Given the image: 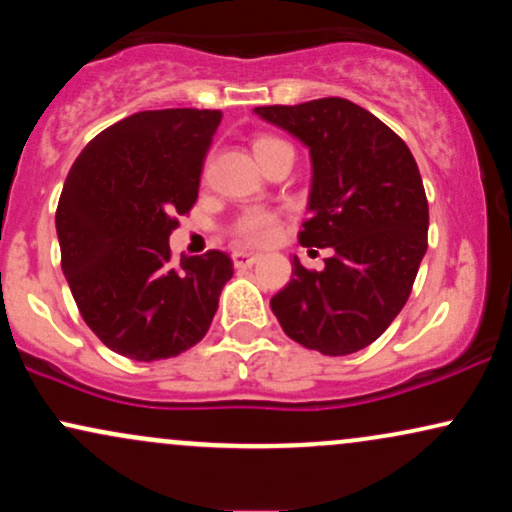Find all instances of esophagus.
Wrapping results in <instances>:
<instances>
[{
    "label": "esophagus",
    "mask_w": 512,
    "mask_h": 512,
    "mask_svg": "<svg viewBox=\"0 0 512 512\" xmlns=\"http://www.w3.org/2000/svg\"><path fill=\"white\" fill-rule=\"evenodd\" d=\"M257 260H260V255H255V252H233V264H236L238 269H250L252 264H257Z\"/></svg>",
    "instance_id": "1"
}]
</instances>
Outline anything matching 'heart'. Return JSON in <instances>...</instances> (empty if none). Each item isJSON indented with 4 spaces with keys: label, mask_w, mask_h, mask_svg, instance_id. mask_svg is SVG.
I'll list each match as a JSON object with an SVG mask.
<instances>
[{
    "label": "heart",
    "mask_w": 512,
    "mask_h": 512,
    "mask_svg": "<svg viewBox=\"0 0 512 512\" xmlns=\"http://www.w3.org/2000/svg\"><path fill=\"white\" fill-rule=\"evenodd\" d=\"M274 146H286L281 139L276 137H257L252 149H255V156L262 154V151L274 149ZM276 236H279V219L274 214H267V211H250L243 219L236 223V238L240 245H250V248H267L272 245Z\"/></svg>",
    "instance_id": "1"
}]
</instances>
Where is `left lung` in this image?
Listing matches in <instances>:
<instances>
[{"label": "left lung", "instance_id": "1", "mask_svg": "<svg viewBox=\"0 0 512 512\" xmlns=\"http://www.w3.org/2000/svg\"><path fill=\"white\" fill-rule=\"evenodd\" d=\"M310 151L308 221L298 240L330 248L322 272L293 257L269 301L293 342L325 356L366 349L407 303L426 255L428 202L419 166L385 122L346 98L255 108Z\"/></svg>", "mask_w": 512, "mask_h": 512}]
</instances>
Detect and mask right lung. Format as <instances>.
Returning a JSON list of instances; mask_svg holds the SVG:
<instances>
[{
  "instance_id": "obj_1",
  "label": "right lung",
  "mask_w": 512,
  "mask_h": 512,
  "mask_svg": "<svg viewBox=\"0 0 512 512\" xmlns=\"http://www.w3.org/2000/svg\"><path fill=\"white\" fill-rule=\"evenodd\" d=\"M221 110H144L103 129L64 180L55 226L81 317L115 354L158 361L195 346L233 276L226 252L170 264L178 214L197 202Z\"/></svg>"
}]
</instances>
